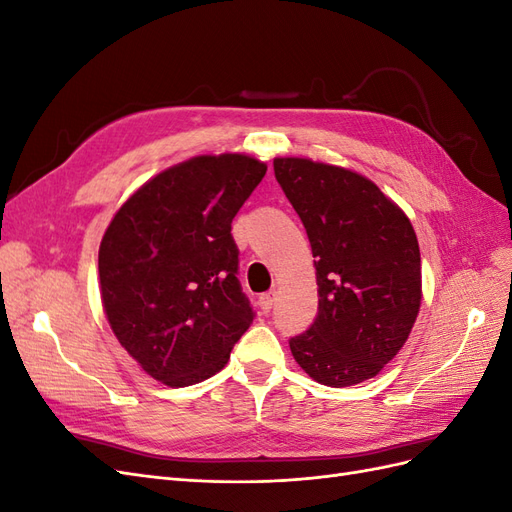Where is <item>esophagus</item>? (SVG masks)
I'll list each match as a JSON object with an SVG mask.
<instances>
[{
	"mask_svg": "<svg viewBox=\"0 0 512 512\" xmlns=\"http://www.w3.org/2000/svg\"><path fill=\"white\" fill-rule=\"evenodd\" d=\"M273 301H275V292H265L260 297V307H262V312H269V309L273 307Z\"/></svg>",
	"mask_w": 512,
	"mask_h": 512,
	"instance_id": "esophagus-1",
	"label": "esophagus"
}]
</instances>
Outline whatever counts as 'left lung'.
Instances as JSON below:
<instances>
[{
  "instance_id": "8db88e82",
  "label": "left lung",
  "mask_w": 512,
  "mask_h": 512,
  "mask_svg": "<svg viewBox=\"0 0 512 512\" xmlns=\"http://www.w3.org/2000/svg\"><path fill=\"white\" fill-rule=\"evenodd\" d=\"M273 168L316 258L318 316L290 339L294 361L335 389L374 378L421 309V250L408 215L354 170L307 158H275Z\"/></svg>"
}]
</instances>
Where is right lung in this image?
Segmentation results:
<instances>
[{
    "label": "right lung",
    "instance_id": "add662e5",
    "mask_svg": "<svg viewBox=\"0 0 512 512\" xmlns=\"http://www.w3.org/2000/svg\"><path fill=\"white\" fill-rule=\"evenodd\" d=\"M265 173L245 153L196 156L143 183L108 224L102 307L119 344L158 382L179 389L218 374L252 324L230 224Z\"/></svg>",
    "mask_w": 512,
    "mask_h": 512
}]
</instances>
